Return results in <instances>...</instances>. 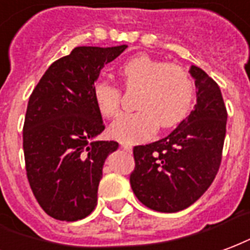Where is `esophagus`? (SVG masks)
I'll return each instance as SVG.
<instances>
[{
  "label": "esophagus",
  "instance_id": "1",
  "mask_svg": "<svg viewBox=\"0 0 250 250\" xmlns=\"http://www.w3.org/2000/svg\"><path fill=\"white\" fill-rule=\"evenodd\" d=\"M120 146L123 147L124 150H126V152H132V146H130L129 144L123 143V141H121V143H120Z\"/></svg>",
  "mask_w": 250,
  "mask_h": 250
}]
</instances>
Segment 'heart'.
I'll list each match as a JSON object with an SVG mask.
<instances>
[{"label":"heart","mask_w":250,"mask_h":250,"mask_svg":"<svg viewBox=\"0 0 250 250\" xmlns=\"http://www.w3.org/2000/svg\"><path fill=\"white\" fill-rule=\"evenodd\" d=\"M118 73L127 90L138 89V110L124 113L113 121L109 127L112 137L126 143L141 141L150 137L158 125L167 129L183 123L192 110L194 83L183 66L140 54L125 61ZM92 92L103 117L117 114L121 105V89L117 85L97 80Z\"/></svg>","instance_id":"b5f03b06"}]
</instances>
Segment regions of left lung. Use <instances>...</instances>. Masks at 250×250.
Returning <instances> with one entry per match:
<instances>
[{
	"instance_id": "1",
	"label": "left lung",
	"mask_w": 250,
	"mask_h": 250,
	"mask_svg": "<svg viewBox=\"0 0 250 250\" xmlns=\"http://www.w3.org/2000/svg\"><path fill=\"white\" fill-rule=\"evenodd\" d=\"M197 104L169 136L133 147L130 185L145 207L180 212L197 201L220 169L227 133V107L217 83L198 66H190Z\"/></svg>"
}]
</instances>
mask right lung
<instances>
[{
  "label": "right lung",
  "mask_w": 250,
  "mask_h": 250,
  "mask_svg": "<svg viewBox=\"0 0 250 250\" xmlns=\"http://www.w3.org/2000/svg\"><path fill=\"white\" fill-rule=\"evenodd\" d=\"M126 48H74L30 94L22 133L26 176L40 207L56 220L77 221L97 205L104 164L118 143L96 141L105 125L93 83Z\"/></svg>",
  "instance_id": "1"
}]
</instances>
